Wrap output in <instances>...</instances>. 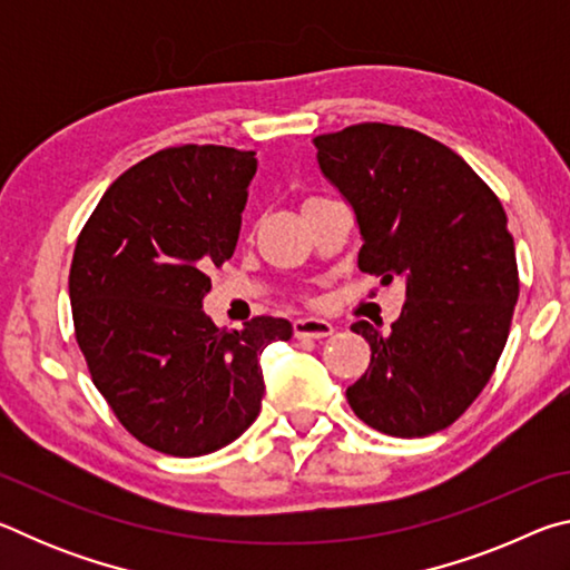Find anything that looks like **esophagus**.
Instances as JSON below:
<instances>
[{
    "label": "esophagus",
    "instance_id": "34e87169",
    "mask_svg": "<svg viewBox=\"0 0 570 570\" xmlns=\"http://www.w3.org/2000/svg\"><path fill=\"white\" fill-rule=\"evenodd\" d=\"M334 326L326 320H316V316H306V320L294 322V336L296 340H324L332 336Z\"/></svg>",
    "mask_w": 570,
    "mask_h": 570
}]
</instances>
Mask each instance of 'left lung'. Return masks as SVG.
I'll return each instance as SVG.
<instances>
[{
  "mask_svg": "<svg viewBox=\"0 0 570 570\" xmlns=\"http://www.w3.org/2000/svg\"><path fill=\"white\" fill-rule=\"evenodd\" d=\"M314 146L354 210L356 264L407 286L387 334L352 324L372 360L346 390L350 407L392 438L445 430L493 377L508 342L520 284L503 204L455 150L400 125H350Z\"/></svg>",
  "mask_w": 570,
  "mask_h": 570,
  "instance_id": "8db88e82",
  "label": "left lung"
}]
</instances>
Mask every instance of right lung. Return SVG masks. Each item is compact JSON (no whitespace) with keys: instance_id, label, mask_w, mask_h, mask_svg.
<instances>
[{"instance_id":"obj_1","label":"right lung","mask_w":570,"mask_h":570,"mask_svg":"<svg viewBox=\"0 0 570 570\" xmlns=\"http://www.w3.org/2000/svg\"><path fill=\"white\" fill-rule=\"evenodd\" d=\"M256 153L166 148L105 190L77 238L70 302L95 387L135 440L176 458L226 448L258 417L262 352L292 324L218 330L210 268L236 250Z\"/></svg>"}]
</instances>
